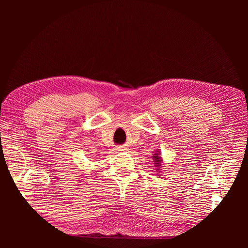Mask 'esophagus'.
<instances>
[{"label":"esophagus","mask_w":248,"mask_h":248,"mask_svg":"<svg viewBox=\"0 0 248 248\" xmlns=\"http://www.w3.org/2000/svg\"><path fill=\"white\" fill-rule=\"evenodd\" d=\"M119 148H120V150H123V149H124L123 147H119Z\"/></svg>","instance_id":"esophagus-1"}]
</instances>
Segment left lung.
I'll use <instances>...</instances> for the list:
<instances>
[{"instance_id":"8db88e82","label":"left lung","mask_w":248,"mask_h":248,"mask_svg":"<svg viewBox=\"0 0 248 248\" xmlns=\"http://www.w3.org/2000/svg\"><path fill=\"white\" fill-rule=\"evenodd\" d=\"M153 158V162H154V165L156 167V171L157 172H160L161 171V168H162V157H161V153L160 151H157L155 154H153L152 156Z\"/></svg>"}]
</instances>
